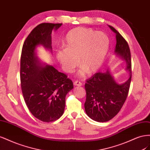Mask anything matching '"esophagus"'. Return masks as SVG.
<instances>
[{
    "label": "esophagus",
    "mask_w": 150,
    "mask_h": 150,
    "mask_svg": "<svg viewBox=\"0 0 150 150\" xmlns=\"http://www.w3.org/2000/svg\"><path fill=\"white\" fill-rule=\"evenodd\" d=\"M74 86H83V83H81V82H80V81L77 80V81H75L74 82Z\"/></svg>",
    "instance_id": "obj_1"
}]
</instances>
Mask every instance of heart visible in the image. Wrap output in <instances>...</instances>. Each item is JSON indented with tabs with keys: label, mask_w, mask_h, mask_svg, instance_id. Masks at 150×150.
Here are the masks:
<instances>
[{
	"label": "heart",
	"mask_w": 150,
	"mask_h": 150,
	"mask_svg": "<svg viewBox=\"0 0 150 150\" xmlns=\"http://www.w3.org/2000/svg\"><path fill=\"white\" fill-rule=\"evenodd\" d=\"M63 44L65 49L59 50L56 54L63 69L72 72L78 65L79 58L83 67L79 75L84 77L86 71L93 73L102 66L110 48V39L103 32L76 28L68 32Z\"/></svg>",
	"instance_id": "heart-1"
}]
</instances>
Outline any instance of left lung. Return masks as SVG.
Returning a JSON list of instances; mask_svg holds the SVG:
<instances>
[{
  "instance_id": "left-lung-1",
  "label": "left lung",
  "mask_w": 150,
  "mask_h": 150,
  "mask_svg": "<svg viewBox=\"0 0 150 150\" xmlns=\"http://www.w3.org/2000/svg\"><path fill=\"white\" fill-rule=\"evenodd\" d=\"M110 28L116 33L115 52L126 61L127 69L131 74L122 84H117L108 71L97 72L86 80L85 111L90 118L98 122L110 121L119 112L128 96L131 80V59L128 44L113 27L110 25Z\"/></svg>"
}]
</instances>
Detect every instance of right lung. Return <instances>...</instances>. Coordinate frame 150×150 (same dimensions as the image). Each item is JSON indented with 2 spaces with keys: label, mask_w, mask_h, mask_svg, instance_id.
Listing matches in <instances>:
<instances>
[{
  "label": "right lung",
  "mask_w": 150,
  "mask_h": 150,
  "mask_svg": "<svg viewBox=\"0 0 150 150\" xmlns=\"http://www.w3.org/2000/svg\"><path fill=\"white\" fill-rule=\"evenodd\" d=\"M62 24L42 23L25 39L21 56L20 78L22 93L29 110L43 122H52L63 115L66 96L73 88L67 76L52 66L41 67L35 56V48L42 44L51 49V33Z\"/></svg>",
  "instance_id": "obj_1"
}]
</instances>
